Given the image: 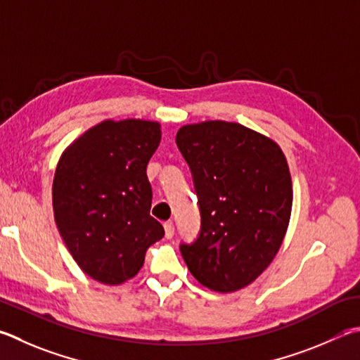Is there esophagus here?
Here are the masks:
<instances>
[{"label":"esophagus","mask_w":360,"mask_h":360,"mask_svg":"<svg viewBox=\"0 0 360 360\" xmlns=\"http://www.w3.org/2000/svg\"><path fill=\"white\" fill-rule=\"evenodd\" d=\"M163 228H165V238L172 239L173 234H174V224H173V221L172 220L165 221V224H163Z\"/></svg>","instance_id":"obj_1"}]
</instances>
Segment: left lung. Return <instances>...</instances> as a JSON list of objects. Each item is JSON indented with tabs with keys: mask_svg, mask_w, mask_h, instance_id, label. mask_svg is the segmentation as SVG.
<instances>
[{
	"mask_svg": "<svg viewBox=\"0 0 360 360\" xmlns=\"http://www.w3.org/2000/svg\"><path fill=\"white\" fill-rule=\"evenodd\" d=\"M192 172L201 228L181 244L188 271L206 288L250 285L276 257L290 224L292 187L276 141L238 122L187 124L176 134Z\"/></svg>",
	"mask_w": 360,
	"mask_h": 360,
	"instance_id": "left-lung-1",
	"label": "left lung"
}]
</instances>
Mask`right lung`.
Returning a JSON list of instances; mask_svg holds the SVG:
<instances>
[{"instance_id":"obj_1","label":"right lung","mask_w":360,"mask_h":360,"mask_svg":"<svg viewBox=\"0 0 360 360\" xmlns=\"http://www.w3.org/2000/svg\"><path fill=\"white\" fill-rule=\"evenodd\" d=\"M160 124L102 121L63 153L53 179L58 230L91 278L120 285L136 276L149 245L163 238L149 215L146 167L160 143Z\"/></svg>"}]
</instances>
